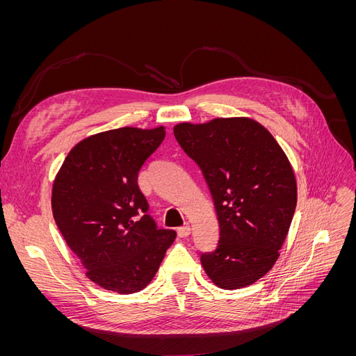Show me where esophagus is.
Segmentation results:
<instances>
[{"instance_id":"obj_1","label":"esophagus","mask_w":356,"mask_h":356,"mask_svg":"<svg viewBox=\"0 0 356 356\" xmlns=\"http://www.w3.org/2000/svg\"><path fill=\"white\" fill-rule=\"evenodd\" d=\"M177 232H178L179 238H187V236H188L190 232H191V229H190L188 224H186V225H182V227H179Z\"/></svg>"}]
</instances>
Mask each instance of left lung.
Instances as JSON below:
<instances>
[{
    "label": "left lung",
    "mask_w": 356,
    "mask_h": 356,
    "mask_svg": "<svg viewBox=\"0 0 356 356\" xmlns=\"http://www.w3.org/2000/svg\"><path fill=\"white\" fill-rule=\"evenodd\" d=\"M174 135L199 165L217 211V250L200 261L211 281L238 289L263 277L279 257L297 204L294 170L276 139L252 118L179 123Z\"/></svg>",
    "instance_id": "obj_1"
}]
</instances>
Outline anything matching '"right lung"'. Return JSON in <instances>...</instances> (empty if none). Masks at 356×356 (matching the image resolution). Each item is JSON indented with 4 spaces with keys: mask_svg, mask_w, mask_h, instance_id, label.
<instances>
[{
    "mask_svg": "<svg viewBox=\"0 0 356 356\" xmlns=\"http://www.w3.org/2000/svg\"><path fill=\"white\" fill-rule=\"evenodd\" d=\"M165 127H120L83 139L53 182L51 209L63 239L86 276L118 294L145 288L175 241L157 229L138 187L145 160L165 139Z\"/></svg>",
    "mask_w": 356,
    "mask_h": 356,
    "instance_id": "add662e5",
    "label": "right lung"
}]
</instances>
